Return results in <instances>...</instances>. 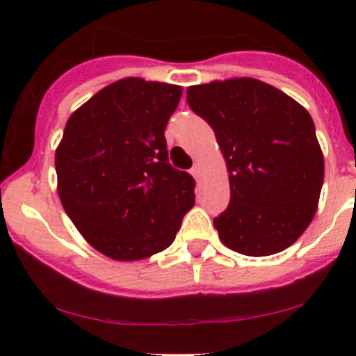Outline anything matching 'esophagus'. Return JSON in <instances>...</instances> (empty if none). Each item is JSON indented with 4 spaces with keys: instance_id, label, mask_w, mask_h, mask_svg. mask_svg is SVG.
I'll return each mask as SVG.
<instances>
[{
    "instance_id": "esophagus-1",
    "label": "esophagus",
    "mask_w": 356,
    "mask_h": 356,
    "mask_svg": "<svg viewBox=\"0 0 356 356\" xmlns=\"http://www.w3.org/2000/svg\"><path fill=\"white\" fill-rule=\"evenodd\" d=\"M191 175H193V177H195V179H200V177H201V167H200L198 163H196L195 167L191 168Z\"/></svg>"
}]
</instances>
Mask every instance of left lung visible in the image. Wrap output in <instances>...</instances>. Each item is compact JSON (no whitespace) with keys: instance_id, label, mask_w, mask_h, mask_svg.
I'll return each instance as SVG.
<instances>
[{"instance_id":"left-lung-1","label":"left lung","mask_w":356,"mask_h":356,"mask_svg":"<svg viewBox=\"0 0 356 356\" xmlns=\"http://www.w3.org/2000/svg\"><path fill=\"white\" fill-rule=\"evenodd\" d=\"M188 105L210 124L229 172L231 201L213 218L225 246L248 257L286 250L318 207L324 155L310 113L258 79L188 88Z\"/></svg>"}]
</instances>
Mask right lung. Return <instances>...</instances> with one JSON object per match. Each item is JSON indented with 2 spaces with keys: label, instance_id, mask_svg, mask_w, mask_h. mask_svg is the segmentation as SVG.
I'll use <instances>...</instances> for the list:
<instances>
[{
  "label": "right lung",
  "instance_id": "add662e5",
  "mask_svg": "<svg viewBox=\"0 0 356 356\" xmlns=\"http://www.w3.org/2000/svg\"><path fill=\"white\" fill-rule=\"evenodd\" d=\"M182 88L125 77L67 120L55 153L58 196L82 238L136 261L174 243L195 207V179L168 163L165 127Z\"/></svg>",
  "mask_w": 356,
  "mask_h": 356
}]
</instances>
